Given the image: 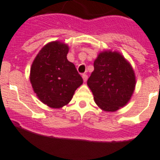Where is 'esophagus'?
<instances>
[{
  "label": "esophagus",
  "instance_id": "34e87169",
  "mask_svg": "<svg viewBox=\"0 0 160 160\" xmlns=\"http://www.w3.org/2000/svg\"><path fill=\"white\" fill-rule=\"evenodd\" d=\"M82 78H83V80H84V82H86L87 80H88V76H87L86 74H83Z\"/></svg>",
  "mask_w": 160,
  "mask_h": 160
}]
</instances>
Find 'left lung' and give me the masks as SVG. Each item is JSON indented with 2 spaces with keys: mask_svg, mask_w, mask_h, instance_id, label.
I'll return each mask as SVG.
<instances>
[{
  "mask_svg": "<svg viewBox=\"0 0 160 160\" xmlns=\"http://www.w3.org/2000/svg\"><path fill=\"white\" fill-rule=\"evenodd\" d=\"M93 67L87 84L98 108L105 112H116L126 106L136 83L130 62L118 52L105 50L98 53Z\"/></svg>",
  "mask_w": 160,
  "mask_h": 160,
  "instance_id": "obj_1",
  "label": "left lung"
}]
</instances>
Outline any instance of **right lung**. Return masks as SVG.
Segmentation results:
<instances>
[{
	"label": "right lung",
	"instance_id": "obj_1",
	"mask_svg": "<svg viewBox=\"0 0 160 160\" xmlns=\"http://www.w3.org/2000/svg\"><path fill=\"white\" fill-rule=\"evenodd\" d=\"M69 47L60 41L50 42L33 60L29 80L40 101L52 108H61L73 98L83 79L75 65L67 60Z\"/></svg>",
	"mask_w": 160,
	"mask_h": 160
}]
</instances>
